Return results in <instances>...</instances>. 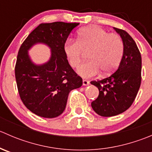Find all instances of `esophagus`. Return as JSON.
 Listing matches in <instances>:
<instances>
[{
	"label": "esophagus",
	"instance_id": "esophagus-1",
	"mask_svg": "<svg viewBox=\"0 0 152 152\" xmlns=\"http://www.w3.org/2000/svg\"><path fill=\"white\" fill-rule=\"evenodd\" d=\"M89 84H90V82H89V81L84 79V80H83V85L87 86V85H89Z\"/></svg>",
	"mask_w": 152,
	"mask_h": 152
}]
</instances>
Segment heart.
Wrapping results in <instances>:
<instances>
[{
  "instance_id": "heart-1",
  "label": "heart",
  "mask_w": 152,
  "mask_h": 152,
  "mask_svg": "<svg viewBox=\"0 0 152 152\" xmlns=\"http://www.w3.org/2000/svg\"><path fill=\"white\" fill-rule=\"evenodd\" d=\"M64 51L73 68L79 67L85 53L89 52V61L79 67L78 73L82 77L90 78L100 70L102 74L114 71L123 58L124 45L118 34L108 33L101 27L92 26L79 30L76 40H67Z\"/></svg>"
}]
</instances>
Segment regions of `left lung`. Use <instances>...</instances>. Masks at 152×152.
I'll return each instance as SVG.
<instances>
[{"instance_id": "obj_1", "label": "left lung", "mask_w": 152, "mask_h": 152, "mask_svg": "<svg viewBox=\"0 0 152 152\" xmlns=\"http://www.w3.org/2000/svg\"><path fill=\"white\" fill-rule=\"evenodd\" d=\"M120 34L124 52L118 68L102 80L90 83L99 88V95L92 108L104 117L117 115L128 110L135 99L141 84L140 52L131 36L123 29L114 28Z\"/></svg>"}]
</instances>
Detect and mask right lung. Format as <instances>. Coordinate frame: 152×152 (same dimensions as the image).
<instances>
[{
    "label": "right lung",
    "instance_id": "add662e5",
    "mask_svg": "<svg viewBox=\"0 0 152 152\" xmlns=\"http://www.w3.org/2000/svg\"><path fill=\"white\" fill-rule=\"evenodd\" d=\"M79 24L41 23L20 48L15 68L18 93L24 105L37 115L59 116L65 110L69 93L82 85V79L69 65L64 51L69 34ZM38 42L52 49L50 60L41 66L34 65L28 54V49Z\"/></svg>",
    "mask_w": 152,
    "mask_h": 152
}]
</instances>
